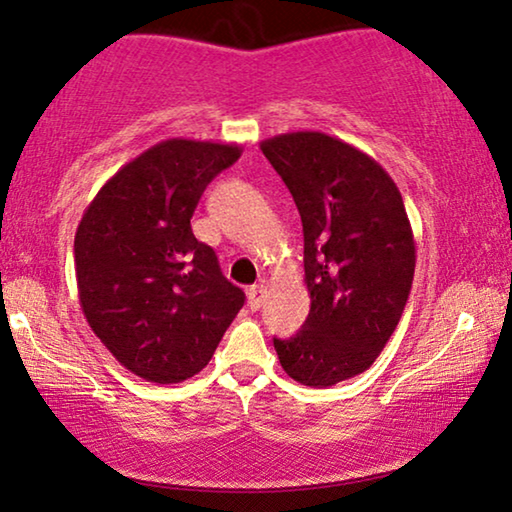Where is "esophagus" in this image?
I'll return each mask as SVG.
<instances>
[{"label":"esophagus","mask_w":512,"mask_h":512,"mask_svg":"<svg viewBox=\"0 0 512 512\" xmlns=\"http://www.w3.org/2000/svg\"><path fill=\"white\" fill-rule=\"evenodd\" d=\"M265 296H268V289H265L263 284H256V286H251V289L247 291V303H249L251 310H258V307L263 305Z\"/></svg>","instance_id":"1"}]
</instances>
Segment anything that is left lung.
Masks as SVG:
<instances>
[{
  "label": "left lung",
  "mask_w": 512,
  "mask_h": 512,
  "mask_svg": "<svg viewBox=\"0 0 512 512\" xmlns=\"http://www.w3.org/2000/svg\"><path fill=\"white\" fill-rule=\"evenodd\" d=\"M261 151L289 188L305 237L310 314L275 349L314 389L361 375L396 331L415 277V237L382 165L324 132H286Z\"/></svg>",
  "instance_id": "1"
}]
</instances>
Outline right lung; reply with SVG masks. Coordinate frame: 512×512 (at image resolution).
Segmentation results:
<instances>
[{
    "label": "right lung",
    "instance_id": "1",
    "mask_svg": "<svg viewBox=\"0 0 512 512\" xmlns=\"http://www.w3.org/2000/svg\"><path fill=\"white\" fill-rule=\"evenodd\" d=\"M242 146L165 139L100 188L74 237L81 310L116 361L146 382L200 373L244 305L191 216Z\"/></svg>",
    "mask_w": 512,
    "mask_h": 512
}]
</instances>
